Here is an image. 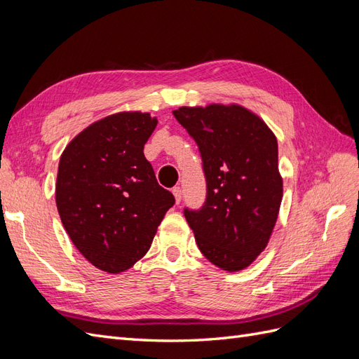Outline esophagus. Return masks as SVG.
I'll list each match as a JSON object with an SVG mask.
<instances>
[{"label": "esophagus", "mask_w": 359, "mask_h": 359, "mask_svg": "<svg viewBox=\"0 0 359 359\" xmlns=\"http://www.w3.org/2000/svg\"><path fill=\"white\" fill-rule=\"evenodd\" d=\"M172 193H173V196H175V202L180 203V202H181V194H182L181 187H173V189H172Z\"/></svg>", "instance_id": "34e87169"}]
</instances>
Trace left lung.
Wrapping results in <instances>:
<instances>
[{"mask_svg":"<svg viewBox=\"0 0 359 359\" xmlns=\"http://www.w3.org/2000/svg\"><path fill=\"white\" fill-rule=\"evenodd\" d=\"M199 147L206 201L184 215L202 255L229 273L268 245L283 198L277 137L259 115L231 103L172 111Z\"/></svg>","mask_w":359,"mask_h":359,"instance_id":"left-lung-1","label":"left lung"}]
</instances>
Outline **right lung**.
Returning a JSON list of instances; mask_svg holds the SVG:
<instances>
[{"instance_id":"1","label":"right lung","mask_w":359,"mask_h":359,"mask_svg":"<svg viewBox=\"0 0 359 359\" xmlns=\"http://www.w3.org/2000/svg\"><path fill=\"white\" fill-rule=\"evenodd\" d=\"M156 126L148 112L112 114L83 128L61 154L55 201L62 226L104 273L119 274L142 259L175 203L144 156Z\"/></svg>"}]
</instances>
